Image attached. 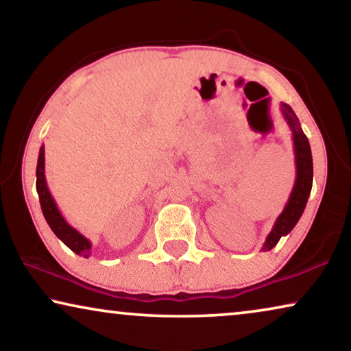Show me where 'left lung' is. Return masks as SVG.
Instances as JSON below:
<instances>
[{
	"label": "left lung",
	"instance_id": "1",
	"mask_svg": "<svg viewBox=\"0 0 351 351\" xmlns=\"http://www.w3.org/2000/svg\"><path fill=\"white\" fill-rule=\"evenodd\" d=\"M281 113L285 117V121L289 126L292 132V141H294V153H295V182L292 186L289 199L282 209V213L278 215L271 232L263 243L262 251H271L280 241L281 237L291 233V230L295 227L299 219L304 214V209L308 201L311 185H313V160H311V148L308 138L302 131L300 121L291 108V105L281 102Z\"/></svg>",
	"mask_w": 351,
	"mask_h": 351
}]
</instances>
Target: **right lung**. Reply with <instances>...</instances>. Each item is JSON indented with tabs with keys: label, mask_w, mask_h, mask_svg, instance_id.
I'll return each mask as SVG.
<instances>
[{
	"label": "right lung",
	"mask_w": 351,
	"mask_h": 351,
	"mask_svg": "<svg viewBox=\"0 0 351 351\" xmlns=\"http://www.w3.org/2000/svg\"><path fill=\"white\" fill-rule=\"evenodd\" d=\"M36 186H38V196H40V204L43 215H45L47 225H49L56 237L70 247L71 251L78 256H83L88 258L90 256V247L93 244L84 234H81L78 230L71 227V225L64 219L60 214L59 208H57L54 198H52L49 189L46 184L45 176V145L40 148V155H38V165H36Z\"/></svg>",
	"instance_id": "obj_1"
}]
</instances>
